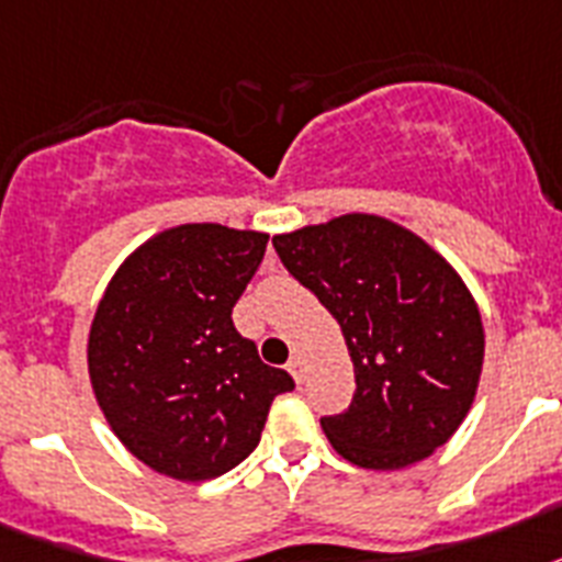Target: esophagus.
<instances>
[{
    "instance_id": "esophagus-1",
    "label": "esophagus",
    "mask_w": 562,
    "mask_h": 562,
    "mask_svg": "<svg viewBox=\"0 0 562 562\" xmlns=\"http://www.w3.org/2000/svg\"><path fill=\"white\" fill-rule=\"evenodd\" d=\"M289 372L294 375L296 384H303V381H305V363H303V358H300V355H294V358L289 360Z\"/></svg>"
}]
</instances>
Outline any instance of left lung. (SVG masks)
I'll list each match as a JSON object with an SVG mask.
<instances>
[{
    "mask_svg": "<svg viewBox=\"0 0 562 562\" xmlns=\"http://www.w3.org/2000/svg\"><path fill=\"white\" fill-rule=\"evenodd\" d=\"M273 248L352 355V404L321 418L331 447L372 471L427 459L464 422L485 358L459 273L407 227L367 213L273 236Z\"/></svg>",
    "mask_w": 562,
    "mask_h": 562,
    "instance_id": "obj_1",
    "label": "left lung"
}]
</instances>
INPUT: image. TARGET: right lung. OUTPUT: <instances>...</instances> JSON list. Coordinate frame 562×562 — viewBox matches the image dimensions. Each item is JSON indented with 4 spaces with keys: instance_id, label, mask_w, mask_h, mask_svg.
<instances>
[{
    "instance_id": "right-lung-1",
    "label": "right lung",
    "mask_w": 562,
    "mask_h": 562,
    "mask_svg": "<svg viewBox=\"0 0 562 562\" xmlns=\"http://www.w3.org/2000/svg\"><path fill=\"white\" fill-rule=\"evenodd\" d=\"M268 236L181 225L153 236L109 282L89 335V378L132 456L181 482L216 479L259 445L271 401L294 390L234 326Z\"/></svg>"
}]
</instances>
